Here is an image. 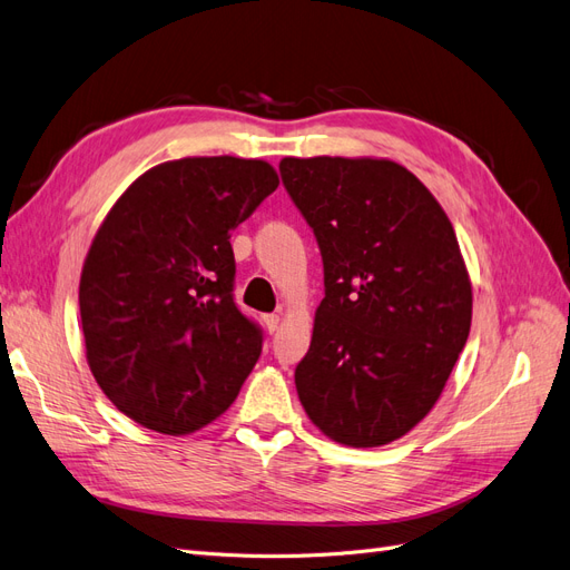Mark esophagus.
Here are the masks:
<instances>
[{
    "mask_svg": "<svg viewBox=\"0 0 570 570\" xmlns=\"http://www.w3.org/2000/svg\"><path fill=\"white\" fill-rule=\"evenodd\" d=\"M264 323L268 327V333H275V331H278V325H281V314H266Z\"/></svg>",
    "mask_w": 570,
    "mask_h": 570,
    "instance_id": "obj_1",
    "label": "esophagus"
}]
</instances>
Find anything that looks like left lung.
Wrapping results in <instances>:
<instances>
[{
  "mask_svg": "<svg viewBox=\"0 0 570 570\" xmlns=\"http://www.w3.org/2000/svg\"><path fill=\"white\" fill-rule=\"evenodd\" d=\"M281 178L323 258L299 402L335 442L387 444L433 409L469 340L471 281L452 223L394 161L283 159Z\"/></svg>",
  "mask_w": 570,
  "mask_h": 570,
  "instance_id": "obj_1",
  "label": "left lung"
}]
</instances>
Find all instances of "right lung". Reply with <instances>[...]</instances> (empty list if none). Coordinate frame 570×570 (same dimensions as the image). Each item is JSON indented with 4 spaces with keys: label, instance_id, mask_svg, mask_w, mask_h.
Here are the masks:
<instances>
[{
    "label": "right lung",
    "instance_id": "add662e5",
    "mask_svg": "<svg viewBox=\"0 0 570 570\" xmlns=\"http://www.w3.org/2000/svg\"><path fill=\"white\" fill-rule=\"evenodd\" d=\"M275 187L266 161H168L101 223L78 292L85 350L101 392L132 421L183 435L235 402L264 331L235 304L230 233Z\"/></svg>",
    "mask_w": 570,
    "mask_h": 570
}]
</instances>
